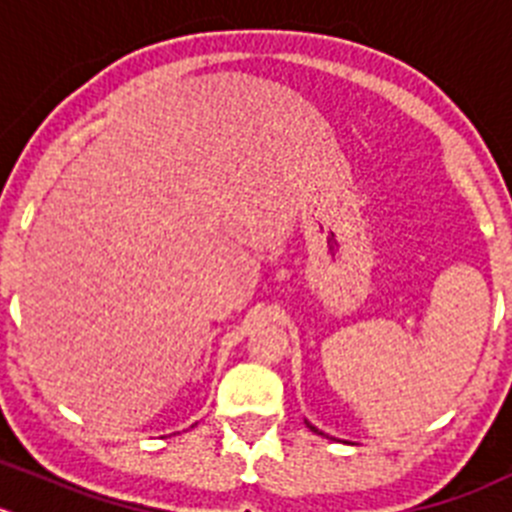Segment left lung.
Wrapping results in <instances>:
<instances>
[{
  "label": "left lung",
  "instance_id": "obj_1",
  "mask_svg": "<svg viewBox=\"0 0 512 512\" xmlns=\"http://www.w3.org/2000/svg\"><path fill=\"white\" fill-rule=\"evenodd\" d=\"M305 424H308V427H310V429H313V432H315V434H323V432H321V429H315V427H313V424H310V422H308V419H305ZM323 437H326V434H323Z\"/></svg>",
  "mask_w": 512,
  "mask_h": 512
}]
</instances>
